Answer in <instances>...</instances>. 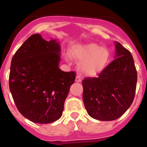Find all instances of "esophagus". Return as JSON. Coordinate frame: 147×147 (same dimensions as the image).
<instances>
[{"label":"esophagus","mask_w":147,"mask_h":147,"mask_svg":"<svg viewBox=\"0 0 147 147\" xmlns=\"http://www.w3.org/2000/svg\"><path fill=\"white\" fill-rule=\"evenodd\" d=\"M81 80H82V79H81L80 75H77V77H76V82L80 83V82H81Z\"/></svg>","instance_id":"1"}]
</instances>
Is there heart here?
<instances>
[{
	"mask_svg": "<svg viewBox=\"0 0 147 147\" xmlns=\"http://www.w3.org/2000/svg\"><path fill=\"white\" fill-rule=\"evenodd\" d=\"M73 57L80 61H84L80 69L84 74L95 76L105 67L110 57L109 50L95 43L77 45L70 50Z\"/></svg>",
	"mask_w": 147,
	"mask_h": 147,
	"instance_id": "b5f03b06",
	"label": "heart"
}]
</instances>
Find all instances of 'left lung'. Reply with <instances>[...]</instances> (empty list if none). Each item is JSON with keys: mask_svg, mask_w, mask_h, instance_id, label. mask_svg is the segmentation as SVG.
Segmentation results:
<instances>
[{"mask_svg": "<svg viewBox=\"0 0 147 147\" xmlns=\"http://www.w3.org/2000/svg\"><path fill=\"white\" fill-rule=\"evenodd\" d=\"M115 59L98 74L82 81L83 99L89 115L99 121H113L123 115L134 98L137 73L133 56L115 42Z\"/></svg>", "mask_w": 147, "mask_h": 147, "instance_id": "left-lung-1", "label": "left lung"}]
</instances>
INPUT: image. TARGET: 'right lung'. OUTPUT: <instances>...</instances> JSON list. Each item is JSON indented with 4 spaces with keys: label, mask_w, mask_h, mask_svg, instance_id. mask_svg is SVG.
I'll return each instance as SVG.
<instances>
[{
    "label": "right lung",
    "mask_w": 147,
    "mask_h": 147,
    "mask_svg": "<svg viewBox=\"0 0 147 147\" xmlns=\"http://www.w3.org/2000/svg\"><path fill=\"white\" fill-rule=\"evenodd\" d=\"M59 43L34 34L21 45L11 61L9 86L17 109L38 124L58 120L76 73L59 67Z\"/></svg>",
    "instance_id": "1"
}]
</instances>
